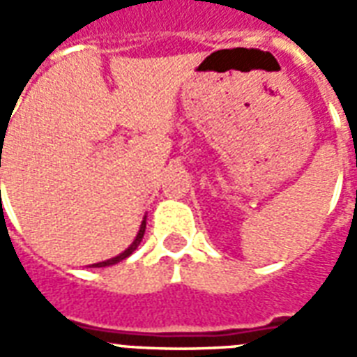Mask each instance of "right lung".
I'll return each mask as SVG.
<instances>
[{"instance_id": "obj_1", "label": "right lung", "mask_w": 357, "mask_h": 357, "mask_svg": "<svg viewBox=\"0 0 357 357\" xmlns=\"http://www.w3.org/2000/svg\"><path fill=\"white\" fill-rule=\"evenodd\" d=\"M1 139H3V135H1ZM0 166H1V155H0ZM145 227H147V218H143V222H141V225H139V231H137V235H135V239L132 241V245L126 248L124 252H120V255H118V256H114V258H109V260H105V262L91 264L89 268H107V266H114V264L122 262L124 258H128V256L132 255L135 248L139 247L141 239H143V235H145Z\"/></svg>"}]
</instances>
